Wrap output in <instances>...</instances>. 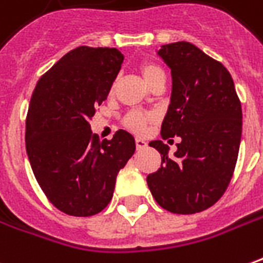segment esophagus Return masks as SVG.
I'll list each match as a JSON object with an SVG mask.
<instances>
[{
  "label": "esophagus",
  "instance_id": "34e87169",
  "mask_svg": "<svg viewBox=\"0 0 263 263\" xmlns=\"http://www.w3.org/2000/svg\"><path fill=\"white\" fill-rule=\"evenodd\" d=\"M135 144H137V149H144V148H146V146H148L146 141L141 139V138H137V139H135Z\"/></svg>",
  "mask_w": 263,
  "mask_h": 263
}]
</instances>
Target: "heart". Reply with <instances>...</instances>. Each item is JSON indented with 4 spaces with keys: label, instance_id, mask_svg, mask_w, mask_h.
<instances>
[{
    "label": "heart",
    "instance_id": "heart-1",
    "mask_svg": "<svg viewBox=\"0 0 263 263\" xmlns=\"http://www.w3.org/2000/svg\"><path fill=\"white\" fill-rule=\"evenodd\" d=\"M139 71L141 74L144 77L145 82L149 85L152 81L158 78V77H162L163 71L162 68L158 67L157 64L154 62H142L141 67H139ZM154 119V115L152 114H146V112H141V111H132L131 114H128L125 118V125L132 129V131L138 132V134H142V132L146 129V126L149 124L151 121Z\"/></svg>",
    "mask_w": 263,
    "mask_h": 263
}]
</instances>
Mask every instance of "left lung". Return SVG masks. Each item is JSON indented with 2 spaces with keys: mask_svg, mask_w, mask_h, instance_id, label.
I'll return each instance as SVG.
<instances>
[{
  "mask_svg": "<svg viewBox=\"0 0 263 263\" xmlns=\"http://www.w3.org/2000/svg\"><path fill=\"white\" fill-rule=\"evenodd\" d=\"M157 54L172 75L161 137L176 135L181 142L170 157L162 141H151L162 163L146 176V182L163 209L196 214L212 206L232 178L242 137V108L229 71L194 44H165Z\"/></svg>",
  "mask_w": 263,
  "mask_h": 263,
  "instance_id": "8db88e82",
  "label": "left lung"
}]
</instances>
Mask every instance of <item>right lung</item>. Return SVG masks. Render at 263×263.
<instances>
[{
	"instance_id": "right-lung-1",
	"label": "right lung",
	"mask_w": 263,
	"mask_h": 263,
	"mask_svg": "<svg viewBox=\"0 0 263 263\" xmlns=\"http://www.w3.org/2000/svg\"><path fill=\"white\" fill-rule=\"evenodd\" d=\"M124 55L115 48L78 47L36 82L25 129L36 182L57 208L72 216L101 212L112 199L118 172L135 152L119 129L100 142L89 121L106 100Z\"/></svg>"
}]
</instances>
